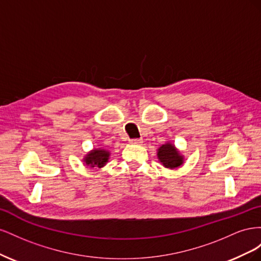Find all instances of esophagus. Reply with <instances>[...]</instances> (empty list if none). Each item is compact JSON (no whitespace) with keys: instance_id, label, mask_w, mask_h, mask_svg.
Instances as JSON below:
<instances>
[{"instance_id":"34e87169","label":"esophagus","mask_w":261,"mask_h":261,"mask_svg":"<svg viewBox=\"0 0 261 261\" xmlns=\"http://www.w3.org/2000/svg\"><path fill=\"white\" fill-rule=\"evenodd\" d=\"M129 143L133 145H141L144 143V140L141 138H135V139H130Z\"/></svg>"}]
</instances>
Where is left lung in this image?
<instances>
[{
	"label": "left lung",
	"instance_id": "8db88e82",
	"mask_svg": "<svg viewBox=\"0 0 261 261\" xmlns=\"http://www.w3.org/2000/svg\"><path fill=\"white\" fill-rule=\"evenodd\" d=\"M158 159L168 169H175L180 167L184 162V156L175 148L174 145L167 143L158 149Z\"/></svg>",
	"mask_w": 261,
	"mask_h": 261
}]
</instances>
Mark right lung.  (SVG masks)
<instances>
[{"mask_svg": "<svg viewBox=\"0 0 261 261\" xmlns=\"http://www.w3.org/2000/svg\"><path fill=\"white\" fill-rule=\"evenodd\" d=\"M110 152L106 149L94 148L90 152L87 153L84 158V162L86 165H90L91 168H102L105 167L109 161Z\"/></svg>", "mask_w": 261, "mask_h": 261, "instance_id": "obj_1", "label": "right lung"}]
</instances>
